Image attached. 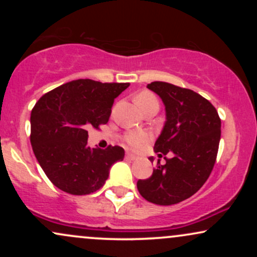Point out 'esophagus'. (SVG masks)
<instances>
[{"mask_svg": "<svg viewBox=\"0 0 257 257\" xmlns=\"http://www.w3.org/2000/svg\"><path fill=\"white\" fill-rule=\"evenodd\" d=\"M125 159H128V161H135V159H137V156L132 155V153H126Z\"/></svg>", "mask_w": 257, "mask_h": 257, "instance_id": "1", "label": "esophagus"}]
</instances>
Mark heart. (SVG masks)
<instances>
[{
    "label": "heart",
    "mask_w": 257,
    "mask_h": 257,
    "mask_svg": "<svg viewBox=\"0 0 257 257\" xmlns=\"http://www.w3.org/2000/svg\"><path fill=\"white\" fill-rule=\"evenodd\" d=\"M152 100H157L153 94L149 93V91H143V93H140L135 98V102H137L139 107H141V106L147 104L149 101H152ZM123 140L125 141V144L129 147L134 150H139L150 140V135L145 132H131L124 135Z\"/></svg>",
    "instance_id": "1"
}]
</instances>
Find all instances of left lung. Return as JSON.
Here are the masks:
<instances>
[{"label":"left lung","instance_id":"left-lung-1","mask_svg":"<svg viewBox=\"0 0 257 257\" xmlns=\"http://www.w3.org/2000/svg\"><path fill=\"white\" fill-rule=\"evenodd\" d=\"M147 88L166 107V123L153 150L159 158H172L137 186L149 202L176 204L193 196L210 175L219 150L221 119L216 108L196 91L167 82H152Z\"/></svg>","mask_w":257,"mask_h":257}]
</instances>
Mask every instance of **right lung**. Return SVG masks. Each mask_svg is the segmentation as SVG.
I'll return each mask as SVG.
<instances>
[{
  "label": "right lung",
  "instance_id": "obj_1",
  "mask_svg": "<svg viewBox=\"0 0 257 257\" xmlns=\"http://www.w3.org/2000/svg\"><path fill=\"white\" fill-rule=\"evenodd\" d=\"M129 83L76 79L44 94L31 111V145L44 174L64 192L89 194L104 186L124 150L87 145L88 129L106 124L114 99Z\"/></svg>",
  "mask_w": 257,
  "mask_h": 257
}]
</instances>
